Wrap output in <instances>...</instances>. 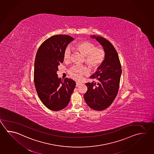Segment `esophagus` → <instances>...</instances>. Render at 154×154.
I'll return each mask as SVG.
<instances>
[{
    "mask_svg": "<svg viewBox=\"0 0 154 154\" xmlns=\"http://www.w3.org/2000/svg\"><path fill=\"white\" fill-rule=\"evenodd\" d=\"M79 85H80L79 83H77V82H76V83H75V86H76V87H78Z\"/></svg>",
    "mask_w": 154,
    "mask_h": 154,
    "instance_id": "esophagus-1",
    "label": "esophagus"
}]
</instances>
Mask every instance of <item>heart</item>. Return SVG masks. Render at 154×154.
Here are the masks:
<instances>
[{
  "mask_svg": "<svg viewBox=\"0 0 154 154\" xmlns=\"http://www.w3.org/2000/svg\"><path fill=\"white\" fill-rule=\"evenodd\" d=\"M75 49L85 57L84 61L91 69L96 70L104 61L106 57L105 51L102 48H96L94 44L89 41H82L75 44ZM71 55V50L67 47L64 52V61H69ZM70 77L77 81H80L83 75L89 73V69L85 66L74 65L68 71Z\"/></svg>",
  "mask_w": 154,
  "mask_h": 154,
  "instance_id": "b5f03b06",
  "label": "heart"
}]
</instances>
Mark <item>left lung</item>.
Returning <instances> with one entry per match:
<instances>
[{
    "label": "left lung",
    "instance_id": "1",
    "mask_svg": "<svg viewBox=\"0 0 154 154\" xmlns=\"http://www.w3.org/2000/svg\"><path fill=\"white\" fill-rule=\"evenodd\" d=\"M90 36L103 47L106 57L95 73L90 77L96 82L85 84L88 90L84 94V100L93 109L104 110L112 103L118 94L122 66L117 52L109 41L101 36Z\"/></svg>",
    "mask_w": 154,
    "mask_h": 154
}]
</instances>
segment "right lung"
Wrapping results in <instances>:
<instances>
[{"mask_svg": "<svg viewBox=\"0 0 154 154\" xmlns=\"http://www.w3.org/2000/svg\"><path fill=\"white\" fill-rule=\"evenodd\" d=\"M74 38L57 35L45 41L35 57L34 81L38 96L45 106L53 111L66 107L75 86L72 79L62 81L57 74L58 66L64 61V51Z\"/></svg>", "mask_w": 154, "mask_h": 154, "instance_id": "right-lung-1", "label": "right lung"}]
</instances>
